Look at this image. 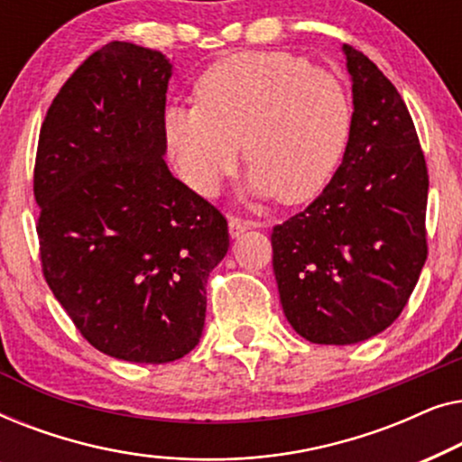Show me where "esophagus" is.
I'll list each match as a JSON object with an SVG mask.
<instances>
[{"instance_id":"esophagus-1","label":"esophagus","mask_w":462,"mask_h":462,"mask_svg":"<svg viewBox=\"0 0 462 462\" xmlns=\"http://www.w3.org/2000/svg\"><path fill=\"white\" fill-rule=\"evenodd\" d=\"M254 223L252 220H245V218H239V217H231L229 218V233L231 237H239L242 233H245L248 229H252Z\"/></svg>"}]
</instances>
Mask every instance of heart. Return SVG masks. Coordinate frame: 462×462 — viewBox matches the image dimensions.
<instances>
[{
    "mask_svg": "<svg viewBox=\"0 0 462 462\" xmlns=\"http://www.w3.org/2000/svg\"><path fill=\"white\" fill-rule=\"evenodd\" d=\"M195 105H170L163 141L182 179L217 195L239 160L248 189L305 204L332 180L353 130L349 90L337 75L283 50L231 54L195 81Z\"/></svg>",
    "mask_w": 462,
    "mask_h": 462,
    "instance_id": "b5f03b06",
    "label": "heart"
}]
</instances>
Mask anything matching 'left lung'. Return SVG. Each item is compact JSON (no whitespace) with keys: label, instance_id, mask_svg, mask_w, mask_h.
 <instances>
[{"label":"left lung","instance_id":"8db88e82","mask_svg":"<svg viewBox=\"0 0 462 462\" xmlns=\"http://www.w3.org/2000/svg\"><path fill=\"white\" fill-rule=\"evenodd\" d=\"M353 130L332 180L271 233L290 326L318 345L387 330L427 261L429 174L408 106L368 56L343 46Z\"/></svg>","mask_w":462,"mask_h":462}]
</instances>
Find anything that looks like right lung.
Here are the masks:
<instances>
[{
	"label": "right lung",
	"instance_id": "1",
	"mask_svg": "<svg viewBox=\"0 0 462 462\" xmlns=\"http://www.w3.org/2000/svg\"><path fill=\"white\" fill-rule=\"evenodd\" d=\"M170 60L111 42L50 105L37 144L42 271L88 343L168 364L199 343L226 218L174 179L163 153Z\"/></svg>",
	"mask_w": 462,
	"mask_h": 462
}]
</instances>
